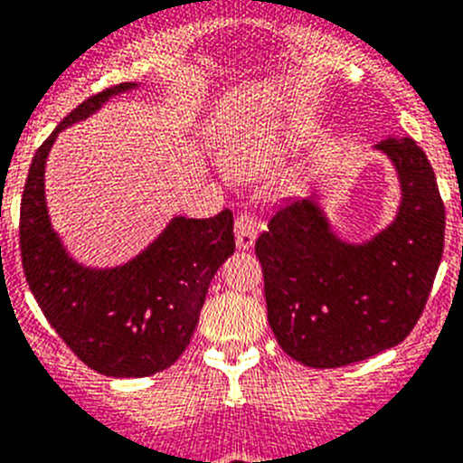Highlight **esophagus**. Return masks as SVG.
Returning a JSON list of instances; mask_svg holds the SVG:
<instances>
[{
  "instance_id": "esophagus-1",
  "label": "esophagus",
  "mask_w": 463,
  "mask_h": 463,
  "mask_svg": "<svg viewBox=\"0 0 463 463\" xmlns=\"http://www.w3.org/2000/svg\"><path fill=\"white\" fill-rule=\"evenodd\" d=\"M256 235H259V223H256V216L247 214V212H240L235 219V242L237 249H251L256 242Z\"/></svg>"
}]
</instances>
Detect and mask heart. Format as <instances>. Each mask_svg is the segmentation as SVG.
<instances>
[{"instance_id": "b5f03b06", "label": "heart", "mask_w": 463, "mask_h": 463, "mask_svg": "<svg viewBox=\"0 0 463 463\" xmlns=\"http://www.w3.org/2000/svg\"><path fill=\"white\" fill-rule=\"evenodd\" d=\"M256 163H259V160H256L251 154H244V151H240V156H237V165H240L242 170H254Z\"/></svg>"}]
</instances>
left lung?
<instances>
[{
  "instance_id": "obj_1",
  "label": "left lung",
  "mask_w": 463,
  "mask_h": 463,
  "mask_svg": "<svg viewBox=\"0 0 463 463\" xmlns=\"http://www.w3.org/2000/svg\"><path fill=\"white\" fill-rule=\"evenodd\" d=\"M377 148L393 160L403 191L387 231L347 244L315 200L288 198L256 240L272 333L309 368H340L403 343L443 259L445 204L431 163L410 137Z\"/></svg>"
}]
</instances>
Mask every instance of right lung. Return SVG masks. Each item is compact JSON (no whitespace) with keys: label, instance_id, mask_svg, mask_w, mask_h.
Masks as SVG:
<instances>
[{"label":"right lung","instance_id":"1","mask_svg":"<svg viewBox=\"0 0 463 463\" xmlns=\"http://www.w3.org/2000/svg\"><path fill=\"white\" fill-rule=\"evenodd\" d=\"M135 83L83 99L37 148L20 200L23 270L48 324L92 371L146 377L170 368L191 343L209 281L235 251L232 212L212 219L176 216L146 251L123 268L88 270L74 263L48 223L43 165L55 137Z\"/></svg>","mask_w":463,"mask_h":463}]
</instances>
